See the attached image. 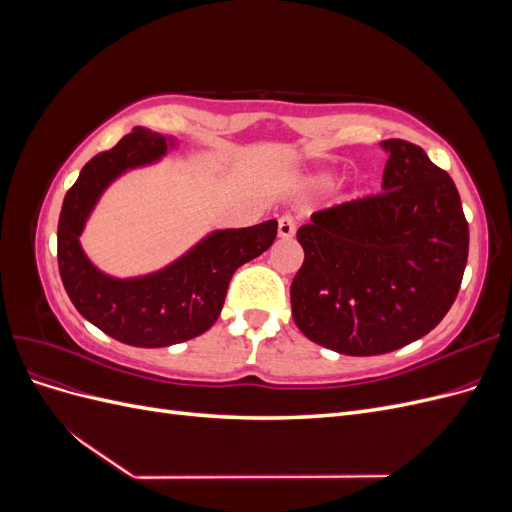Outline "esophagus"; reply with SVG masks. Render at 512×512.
<instances>
[{
	"instance_id": "esophagus-1",
	"label": "esophagus",
	"mask_w": 512,
	"mask_h": 512,
	"mask_svg": "<svg viewBox=\"0 0 512 512\" xmlns=\"http://www.w3.org/2000/svg\"><path fill=\"white\" fill-rule=\"evenodd\" d=\"M292 235H294V220L290 215H282V218L277 220V237L290 239Z\"/></svg>"
}]
</instances>
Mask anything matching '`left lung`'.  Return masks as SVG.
I'll list each match as a JSON object with an SVG mask.
<instances>
[{"label": "left lung", "instance_id": "8db88e82", "mask_svg": "<svg viewBox=\"0 0 512 512\" xmlns=\"http://www.w3.org/2000/svg\"><path fill=\"white\" fill-rule=\"evenodd\" d=\"M382 194L312 215L292 318L312 342L371 356L427 335L451 309L468 262V222L453 179L408 141H382Z\"/></svg>", "mask_w": 512, "mask_h": 512}]
</instances>
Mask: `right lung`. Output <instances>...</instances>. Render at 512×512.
Segmentation results:
<instances>
[{
    "label": "right lung",
    "instance_id": "right-lung-1",
    "mask_svg": "<svg viewBox=\"0 0 512 512\" xmlns=\"http://www.w3.org/2000/svg\"><path fill=\"white\" fill-rule=\"evenodd\" d=\"M175 149V136L134 128L83 166L59 215L57 260L70 301L94 327L128 346L164 348L209 331L224 307L232 273L267 252L277 235L275 220L211 230L158 271L115 277L98 269L81 237L102 194L128 170L158 164Z\"/></svg>",
    "mask_w": 512,
    "mask_h": 512
}]
</instances>
